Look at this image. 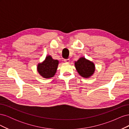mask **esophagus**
Wrapping results in <instances>:
<instances>
[{
	"instance_id": "1",
	"label": "esophagus",
	"mask_w": 129,
	"mask_h": 129,
	"mask_svg": "<svg viewBox=\"0 0 129 129\" xmlns=\"http://www.w3.org/2000/svg\"><path fill=\"white\" fill-rule=\"evenodd\" d=\"M64 62H66V63H69L70 62V59L69 58H67V59H64Z\"/></svg>"
}]
</instances>
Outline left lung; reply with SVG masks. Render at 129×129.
<instances>
[{
    "instance_id": "8db88e82",
    "label": "left lung",
    "mask_w": 129,
    "mask_h": 129,
    "mask_svg": "<svg viewBox=\"0 0 129 129\" xmlns=\"http://www.w3.org/2000/svg\"><path fill=\"white\" fill-rule=\"evenodd\" d=\"M75 66L79 75L84 78H89L92 76L95 71L94 63L84 57H81L75 61Z\"/></svg>"
}]
</instances>
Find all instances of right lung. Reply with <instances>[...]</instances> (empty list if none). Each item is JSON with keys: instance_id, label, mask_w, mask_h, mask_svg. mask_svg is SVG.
<instances>
[{"instance_id": "add662e5", "label": "right lung", "mask_w": 129, "mask_h": 129, "mask_svg": "<svg viewBox=\"0 0 129 129\" xmlns=\"http://www.w3.org/2000/svg\"><path fill=\"white\" fill-rule=\"evenodd\" d=\"M58 63V60H54L51 56L48 55L42 63L38 64L37 71L41 76L49 79L55 75Z\"/></svg>"}]
</instances>
